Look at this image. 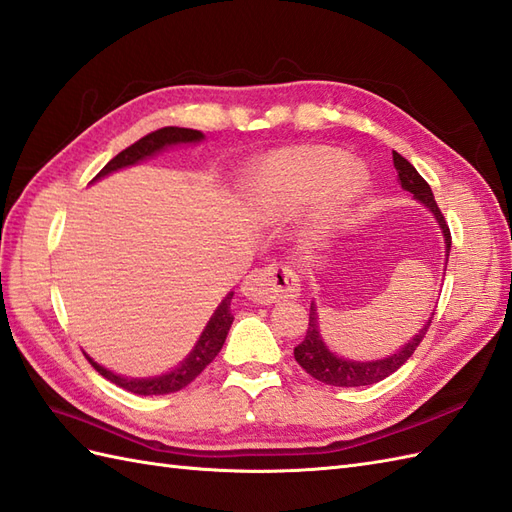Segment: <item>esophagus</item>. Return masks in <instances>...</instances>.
Listing matches in <instances>:
<instances>
[{"label":"esophagus","mask_w":512,"mask_h":512,"mask_svg":"<svg viewBox=\"0 0 512 512\" xmlns=\"http://www.w3.org/2000/svg\"><path fill=\"white\" fill-rule=\"evenodd\" d=\"M242 294L253 303H272L299 296V275L285 264H270L251 272L242 283Z\"/></svg>","instance_id":"obj_1"}]
</instances>
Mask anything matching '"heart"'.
<instances>
[{
	"label": "heart",
	"instance_id": "heart-1",
	"mask_svg": "<svg viewBox=\"0 0 512 512\" xmlns=\"http://www.w3.org/2000/svg\"><path fill=\"white\" fill-rule=\"evenodd\" d=\"M347 157L325 146H296L268 154L257 165L253 200L261 213L283 218L316 200L307 218V233L325 235L360 196L364 181Z\"/></svg>",
	"mask_w": 512,
	"mask_h": 512
}]
</instances>
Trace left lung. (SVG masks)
<instances>
[{
  "label": "left lung",
  "mask_w": 512,
  "mask_h": 512,
  "mask_svg": "<svg viewBox=\"0 0 512 512\" xmlns=\"http://www.w3.org/2000/svg\"><path fill=\"white\" fill-rule=\"evenodd\" d=\"M392 163H395V170H397V181L401 183V187L406 189V192L414 194V198L421 200L423 205L434 213V218L438 220L445 235V253L449 259V248H451V233L449 227L445 222L443 211L438 209L434 194H432V187L425 183V178L412 168V163L408 159H403L399 152L392 150ZM432 318L434 312L430 316V320L421 327V331L412 340H408V344H403V347L388 355L384 360H375V362H353V360H344L338 358V355L331 353L323 338L318 334V314H316V307L312 303L310 307V327H307V334L303 338V342L299 347H294V360L301 364V368L305 373H310L314 379L329 386H342V388H353V386H371L382 382L388 375H392L406 364L412 353L417 351V347L421 344V340L425 338L427 329L432 325Z\"/></svg>",
  "instance_id": "left-lung-1"
}]
</instances>
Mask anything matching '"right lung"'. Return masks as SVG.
Here are the masks:
<instances>
[{"instance_id": "right-lung-1", "label": "right lung", "mask_w": 512, "mask_h": 512, "mask_svg": "<svg viewBox=\"0 0 512 512\" xmlns=\"http://www.w3.org/2000/svg\"><path fill=\"white\" fill-rule=\"evenodd\" d=\"M200 139H202L200 130L178 128V126L159 128V130H154V133H148L146 137H141L139 141H135L133 146H128L126 150H122L120 154H117V157H113L98 174H95L93 181H98V178L111 174L115 170H122V168H128V165H135L139 161H144V159L152 157V154H157L168 146L196 144V141H200ZM231 299H233V292L224 296V301L218 305V310L213 312L205 331H202V336L196 342L194 351L187 355V358L181 362V366H176L174 371H170V373L159 375V377H148V379H133V377H122V375H115L111 371H106L104 366H100L98 362H93L89 355L85 353L87 360L91 362V366L102 377H106L109 382L117 384L128 392H135V395H144V397H148V395H170V392H176V390L185 388L187 384H192L194 379L202 371H205V368L213 360H216V355L220 353L222 344H224V340H227V334H229V329L233 325Z\"/></svg>"}]
</instances>
